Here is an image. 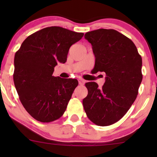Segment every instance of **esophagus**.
<instances>
[{"label": "esophagus", "mask_w": 157, "mask_h": 157, "mask_svg": "<svg viewBox=\"0 0 157 157\" xmlns=\"http://www.w3.org/2000/svg\"><path fill=\"white\" fill-rule=\"evenodd\" d=\"M78 83L80 85H83L85 83V81L83 80V79L81 78H78Z\"/></svg>", "instance_id": "1"}]
</instances>
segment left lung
<instances>
[{
    "label": "left lung",
    "mask_w": 157,
    "mask_h": 157,
    "mask_svg": "<svg viewBox=\"0 0 157 157\" xmlns=\"http://www.w3.org/2000/svg\"><path fill=\"white\" fill-rule=\"evenodd\" d=\"M84 37L95 56L94 71L105 72L101 88L88 82L83 100L87 117L96 125L109 126L119 121L132 106L142 81V59L129 38L113 29L87 32Z\"/></svg>",
    "instance_id": "8db88e82"
}]
</instances>
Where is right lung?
<instances>
[{"instance_id":"right-lung-1","label":"right lung","mask_w":157,"mask_h":157,"mask_svg":"<svg viewBox=\"0 0 157 157\" xmlns=\"http://www.w3.org/2000/svg\"><path fill=\"white\" fill-rule=\"evenodd\" d=\"M83 35L47 27L25 38L15 54V87L23 107L37 121L48 123L65 112L78 82L52 75L59 62L66 61L70 47Z\"/></svg>"}]
</instances>
